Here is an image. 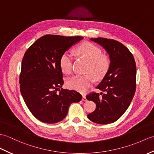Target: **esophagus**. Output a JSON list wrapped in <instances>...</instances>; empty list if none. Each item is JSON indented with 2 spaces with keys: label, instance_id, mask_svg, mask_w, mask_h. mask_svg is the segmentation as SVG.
Wrapping results in <instances>:
<instances>
[{
  "label": "esophagus",
  "instance_id": "1",
  "mask_svg": "<svg viewBox=\"0 0 154 154\" xmlns=\"http://www.w3.org/2000/svg\"><path fill=\"white\" fill-rule=\"evenodd\" d=\"M82 100L84 101V102H87V99L86 98V96L85 95H83V98H82Z\"/></svg>",
  "mask_w": 154,
  "mask_h": 154
}]
</instances>
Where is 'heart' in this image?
Masks as SVG:
<instances>
[{"label":"heart","instance_id":"obj_1","mask_svg":"<svg viewBox=\"0 0 154 154\" xmlns=\"http://www.w3.org/2000/svg\"><path fill=\"white\" fill-rule=\"evenodd\" d=\"M82 58L87 61L88 66L87 72L90 73L96 79L102 78L108 71L109 61L107 56L102 55V52L97 46L90 42H85L77 50ZM73 55L69 52H64L60 60V68L64 73L68 74L72 70ZM93 83L91 75H75L66 80V87L78 92H83Z\"/></svg>","mask_w":154,"mask_h":154}]
</instances>
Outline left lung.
Listing matches in <instances>:
<instances>
[{"label":"left lung","mask_w":154,"mask_h":154,"mask_svg":"<svg viewBox=\"0 0 154 154\" xmlns=\"http://www.w3.org/2000/svg\"><path fill=\"white\" fill-rule=\"evenodd\" d=\"M90 40L106 50L110 63L108 71L96 87L102 91L100 94L94 92L87 96L88 100L96 103V108L87 117L98 124L112 123L123 116L134 97L137 76L136 63L129 50L121 42L101 37Z\"/></svg>","instance_id":"1"}]
</instances>
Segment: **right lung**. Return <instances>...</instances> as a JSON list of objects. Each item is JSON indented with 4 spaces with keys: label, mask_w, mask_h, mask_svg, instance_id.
<instances>
[{
    "label": "right lung",
    "mask_w": 154,
    "mask_h": 154,
    "mask_svg": "<svg viewBox=\"0 0 154 154\" xmlns=\"http://www.w3.org/2000/svg\"><path fill=\"white\" fill-rule=\"evenodd\" d=\"M83 38L46 35L25 53L20 75V92L31 113L42 122L51 124L63 120L71 103L81 100L82 96L77 91L60 88L64 82L60 60Z\"/></svg>",
    "instance_id": "obj_1"
}]
</instances>
